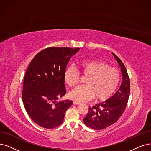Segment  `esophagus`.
Returning a JSON list of instances; mask_svg holds the SVG:
<instances>
[{
    "label": "esophagus",
    "instance_id": "obj_1",
    "mask_svg": "<svg viewBox=\"0 0 151 151\" xmlns=\"http://www.w3.org/2000/svg\"><path fill=\"white\" fill-rule=\"evenodd\" d=\"M73 104H75V105H79V104H80L81 103H78V102H77V101H73Z\"/></svg>",
    "mask_w": 151,
    "mask_h": 151
}]
</instances>
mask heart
Instances as JSON below:
<instances>
[{
  "mask_svg": "<svg viewBox=\"0 0 151 151\" xmlns=\"http://www.w3.org/2000/svg\"><path fill=\"white\" fill-rule=\"evenodd\" d=\"M78 66L82 74L88 76L86 85L79 86L69 93V97L81 103L94 97L98 101L109 98L116 90L120 80L119 71L104 62L99 61H81ZM64 80L70 86L76 85L80 80V73L73 66L67 68Z\"/></svg>",
  "mask_w": 151,
  "mask_h": 151,
  "instance_id": "1",
  "label": "heart"
}]
</instances>
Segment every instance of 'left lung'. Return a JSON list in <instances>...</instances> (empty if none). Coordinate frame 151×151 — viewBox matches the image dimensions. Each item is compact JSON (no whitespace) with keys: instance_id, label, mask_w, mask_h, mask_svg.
Returning a JSON list of instances; mask_svg holds the SVG:
<instances>
[{"instance_id":"1","label":"left lung","mask_w":151,"mask_h":151,"mask_svg":"<svg viewBox=\"0 0 151 151\" xmlns=\"http://www.w3.org/2000/svg\"><path fill=\"white\" fill-rule=\"evenodd\" d=\"M112 54L121 68L122 80L119 90L111 98L89 107L83 122L86 126L95 130L104 129L118 121L126 109L129 96L130 81L126 67L115 54Z\"/></svg>"}]
</instances>
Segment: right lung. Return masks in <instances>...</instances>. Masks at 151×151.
Returning a JSON list of instances; mask_svg holds the SVG:
<instances>
[{
	"label": "right lung",
	"instance_id": "obj_1",
	"mask_svg": "<svg viewBox=\"0 0 151 151\" xmlns=\"http://www.w3.org/2000/svg\"><path fill=\"white\" fill-rule=\"evenodd\" d=\"M80 48L50 47L32 59L26 71L22 100L27 113L35 123L52 129L63 122L72 105L68 99L57 101L66 94L64 73L71 57Z\"/></svg>",
	"mask_w": 151,
	"mask_h": 151
}]
</instances>
